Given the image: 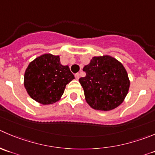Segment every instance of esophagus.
Masks as SVG:
<instances>
[{
  "mask_svg": "<svg viewBox=\"0 0 155 155\" xmlns=\"http://www.w3.org/2000/svg\"><path fill=\"white\" fill-rule=\"evenodd\" d=\"M79 77H80V75H79V73H76V74H75V78H76V79H79Z\"/></svg>",
  "mask_w": 155,
  "mask_h": 155,
  "instance_id": "obj_1",
  "label": "esophagus"
}]
</instances>
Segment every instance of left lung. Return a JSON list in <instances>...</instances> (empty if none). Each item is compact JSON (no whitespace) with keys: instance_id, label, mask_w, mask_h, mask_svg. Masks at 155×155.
Listing matches in <instances>:
<instances>
[{"instance_id":"left-lung-1","label":"left lung","mask_w":155,"mask_h":155,"mask_svg":"<svg viewBox=\"0 0 155 155\" xmlns=\"http://www.w3.org/2000/svg\"><path fill=\"white\" fill-rule=\"evenodd\" d=\"M81 77L85 101L91 107L108 111L115 109L124 102L128 94L130 82L125 67L109 55L94 57Z\"/></svg>"}]
</instances>
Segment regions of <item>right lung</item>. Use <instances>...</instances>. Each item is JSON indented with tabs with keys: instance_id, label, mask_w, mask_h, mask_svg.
Segmentation results:
<instances>
[{
	"instance_id": "right-lung-1",
	"label": "right lung",
	"mask_w": 155,
	"mask_h": 155,
	"mask_svg": "<svg viewBox=\"0 0 155 155\" xmlns=\"http://www.w3.org/2000/svg\"><path fill=\"white\" fill-rule=\"evenodd\" d=\"M75 79L60 57L45 54L28 64L24 74V86L28 95L41 104H51L61 99L66 85Z\"/></svg>"
}]
</instances>
